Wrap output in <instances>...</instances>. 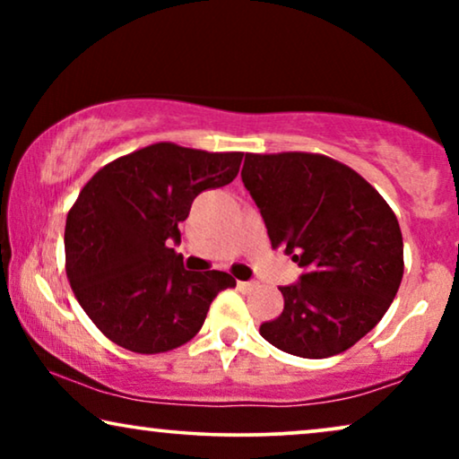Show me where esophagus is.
I'll use <instances>...</instances> for the list:
<instances>
[{
  "mask_svg": "<svg viewBox=\"0 0 459 459\" xmlns=\"http://www.w3.org/2000/svg\"><path fill=\"white\" fill-rule=\"evenodd\" d=\"M238 288H240V290H244V292H250V290H255L256 284H255V281H238Z\"/></svg>",
  "mask_w": 459,
  "mask_h": 459,
  "instance_id": "obj_1",
  "label": "esophagus"
}]
</instances>
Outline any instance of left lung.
<instances>
[{
    "instance_id": "obj_1",
    "label": "left lung",
    "mask_w": 459,
    "mask_h": 459,
    "mask_svg": "<svg viewBox=\"0 0 459 459\" xmlns=\"http://www.w3.org/2000/svg\"><path fill=\"white\" fill-rule=\"evenodd\" d=\"M244 187L273 248L303 269L281 286L284 311L261 336L284 353L324 359L380 322L403 278V238L385 198L324 154H247Z\"/></svg>"
}]
</instances>
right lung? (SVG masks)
Wrapping results in <instances>:
<instances>
[{
	"instance_id": "obj_1",
	"label": "right lung",
	"mask_w": 459,
	"mask_h": 459,
	"mask_svg": "<svg viewBox=\"0 0 459 459\" xmlns=\"http://www.w3.org/2000/svg\"><path fill=\"white\" fill-rule=\"evenodd\" d=\"M242 152L152 143L108 162L68 211L66 275L79 305L118 347L154 355L203 328L212 299L236 280L187 272L171 244L200 192L234 181Z\"/></svg>"
}]
</instances>
